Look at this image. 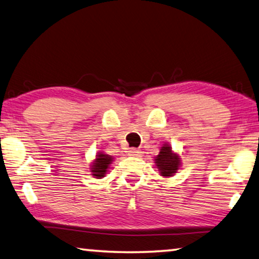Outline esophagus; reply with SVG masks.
Wrapping results in <instances>:
<instances>
[{"label": "esophagus", "mask_w": 259, "mask_h": 259, "mask_svg": "<svg viewBox=\"0 0 259 259\" xmlns=\"http://www.w3.org/2000/svg\"><path fill=\"white\" fill-rule=\"evenodd\" d=\"M129 154H130V156H133V157H140L141 156V151H140V150H138V149H130L129 150Z\"/></svg>", "instance_id": "obj_1"}]
</instances>
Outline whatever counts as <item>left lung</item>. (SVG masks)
<instances>
[{
	"label": "left lung",
	"mask_w": 259,
	"mask_h": 259,
	"mask_svg": "<svg viewBox=\"0 0 259 259\" xmlns=\"http://www.w3.org/2000/svg\"><path fill=\"white\" fill-rule=\"evenodd\" d=\"M154 163L160 176L164 178H169L175 176L180 168L181 160L179 154L172 151V146L168 143H165L160 148L159 154L154 158Z\"/></svg>",
	"instance_id": "left-lung-1"
}]
</instances>
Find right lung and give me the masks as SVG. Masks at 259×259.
I'll list each match as a JSON object with an SVG mask.
<instances>
[{
    "label": "right lung",
    "instance_id": "add662e5",
    "mask_svg": "<svg viewBox=\"0 0 259 259\" xmlns=\"http://www.w3.org/2000/svg\"><path fill=\"white\" fill-rule=\"evenodd\" d=\"M114 158L103 152H98L95 159L91 164V173L96 179H101L106 177L110 164L113 163Z\"/></svg>",
    "mask_w": 259,
    "mask_h": 259
}]
</instances>
